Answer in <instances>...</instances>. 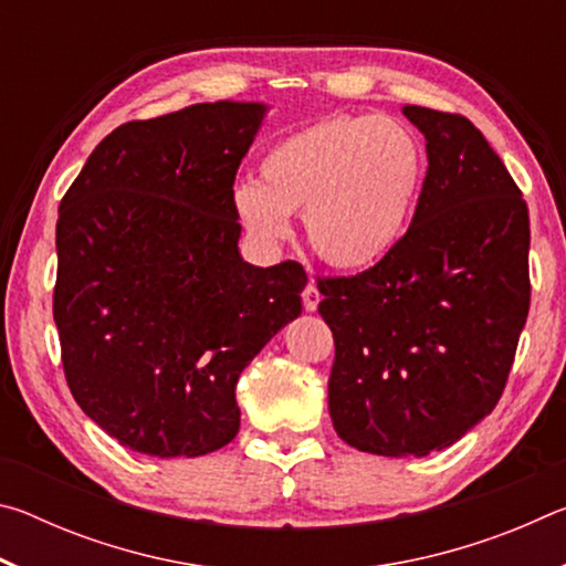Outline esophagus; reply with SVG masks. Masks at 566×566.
<instances>
[{
    "label": "esophagus",
    "mask_w": 566,
    "mask_h": 566,
    "mask_svg": "<svg viewBox=\"0 0 566 566\" xmlns=\"http://www.w3.org/2000/svg\"><path fill=\"white\" fill-rule=\"evenodd\" d=\"M319 300H322V294H319V290H317V284L314 282H310L304 286V292H302V302H304V310L306 312H314L319 306Z\"/></svg>",
    "instance_id": "34e87169"
}]
</instances>
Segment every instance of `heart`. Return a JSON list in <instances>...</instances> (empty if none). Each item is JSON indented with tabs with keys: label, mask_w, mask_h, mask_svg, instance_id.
<instances>
[{
	"label": "heart",
	"mask_w": 566,
	"mask_h": 566,
	"mask_svg": "<svg viewBox=\"0 0 566 566\" xmlns=\"http://www.w3.org/2000/svg\"><path fill=\"white\" fill-rule=\"evenodd\" d=\"M262 181H239L234 214L260 244L292 234L304 212L312 252L334 270H369L395 252L415 222L427 159L407 124L339 114L286 134L264 151Z\"/></svg>",
	"instance_id": "b5f03b06"
}]
</instances>
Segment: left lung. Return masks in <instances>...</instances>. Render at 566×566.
Here are the masks:
<instances>
[{"mask_svg": "<svg viewBox=\"0 0 566 566\" xmlns=\"http://www.w3.org/2000/svg\"><path fill=\"white\" fill-rule=\"evenodd\" d=\"M401 112L427 139L415 222L385 262L317 286L337 434L359 452L424 457L502 397L530 314V212L467 117Z\"/></svg>", "mask_w": 566, "mask_h": 566, "instance_id": "8db88e82", "label": "left lung"}]
</instances>
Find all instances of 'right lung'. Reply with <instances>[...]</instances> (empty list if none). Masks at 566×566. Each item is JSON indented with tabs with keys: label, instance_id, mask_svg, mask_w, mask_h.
Returning <instances> with one entry per match:
<instances>
[{
	"label": "right lung",
	"instance_id": "obj_1",
	"mask_svg": "<svg viewBox=\"0 0 566 566\" xmlns=\"http://www.w3.org/2000/svg\"><path fill=\"white\" fill-rule=\"evenodd\" d=\"M266 107L205 102L107 134L56 219L54 322L84 415L149 457L239 432L237 379L302 314L306 272L239 256L232 195Z\"/></svg>",
	"mask_w": 566,
	"mask_h": 566
}]
</instances>
